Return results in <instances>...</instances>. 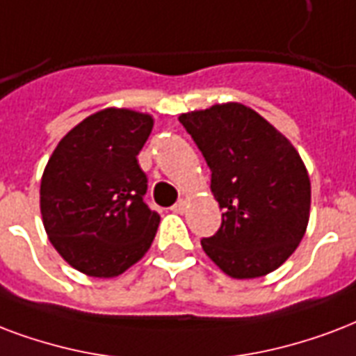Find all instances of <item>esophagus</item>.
<instances>
[{"mask_svg":"<svg viewBox=\"0 0 356 356\" xmlns=\"http://www.w3.org/2000/svg\"><path fill=\"white\" fill-rule=\"evenodd\" d=\"M172 211H173V213L183 214L184 211H186V202H184V200H179V202L175 203V205H173V207H172Z\"/></svg>","mask_w":356,"mask_h":356,"instance_id":"1","label":"esophagus"}]
</instances>
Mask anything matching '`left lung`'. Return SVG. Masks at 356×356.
<instances>
[{
    "label": "left lung",
    "instance_id": "1",
    "mask_svg": "<svg viewBox=\"0 0 356 356\" xmlns=\"http://www.w3.org/2000/svg\"><path fill=\"white\" fill-rule=\"evenodd\" d=\"M211 170L222 224L202 238L205 254L233 278L278 268L310 216V177L289 140L250 108L229 102L179 118Z\"/></svg>",
    "mask_w": 356,
    "mask_h": 356
}]
</instances>
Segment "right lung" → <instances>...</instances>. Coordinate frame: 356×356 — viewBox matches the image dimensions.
Returning <instances> with one entry per match:
<instances>
[{"mask_svg":"<svg viewBox=\"0 0 356 356\" xmlns=\"http://www.w3.org/2000/svg\"><path fill=\"white\" fill-rule=\"evenodd\" d=\"M153 118L108 108L59 142L40 181V213L54 248L95 278L124 273L149 250L160 216L145 205L138 153Z\"/></svg>","mask_w":356,"mask_h":356,"instance_id":"1","label":"right lung"}]
</instances>
